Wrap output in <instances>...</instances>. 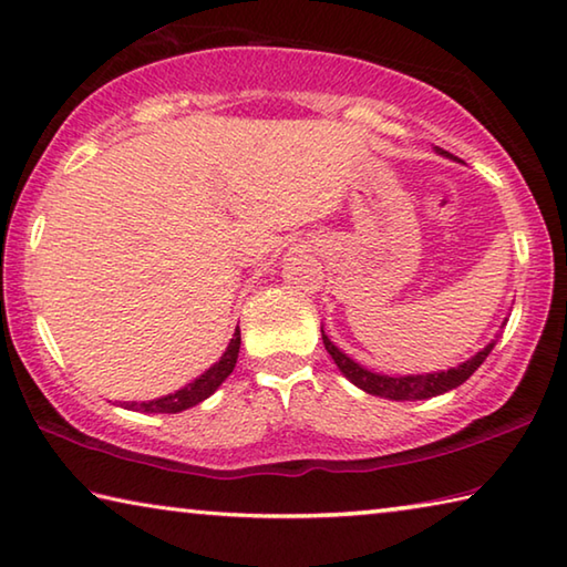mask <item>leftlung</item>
Masks as SVG:
<instances>
[{
	"label": "left lung",
	"instance_id": "1",
	"mask_svg": "<svg viewBox=\"0 0 567 567\" xmlns=\"http://www.w3.org/2000/svg\"><path fill=\"white\" fill-rule=\"evenodd\" d=\"M437 152H440V155L450 157L447 152H443V150H437ZM322 342H324V350L330 352V358L334 360V364H338L342 375L348 378L352 385H358L360 390L370 392V395L388 398V400H427V398L443 395V392H447V390H455L457 385H463V382L470 375H473V372L485 362L487 354H491V350L495 348V342H491L487 348L480 350L475 358L465 360L463 364H457V368H450L447 372H427V375L388 378V375H378V372L364 370L362 364L350 360L342 350L334 348L328 334H324V330H322Z\"/></svg>",
	"mask_w": 567,
	"mask_h": 567
}]
</instances>
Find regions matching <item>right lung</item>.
I'll return each instance as SVG.
<instances>
[{
  "label": "right lung",
  "mask_w": 567,
  "mask_h": 567,
  "mask_svg": "<svg viewBox=\"0 0 567 567\" xmlns=\"http://www.w3.org/2000/svg\"><path fill=\"white\" fill-rule=\"evenodd\" d=\"M237 354H239V328L235 330V338L229 340L227 350L223 358H219V362H215L213 368L203 372V375H199L195 382H189V385H185L182 390L172 392V395L150 400V402H127L124 408L137 410V412H182L192 405H199V402L213 395V392L227 380L229 372L235 370Z\"/></svg>",
  "instance_id": "right-lung-1"
}]
</instances>
